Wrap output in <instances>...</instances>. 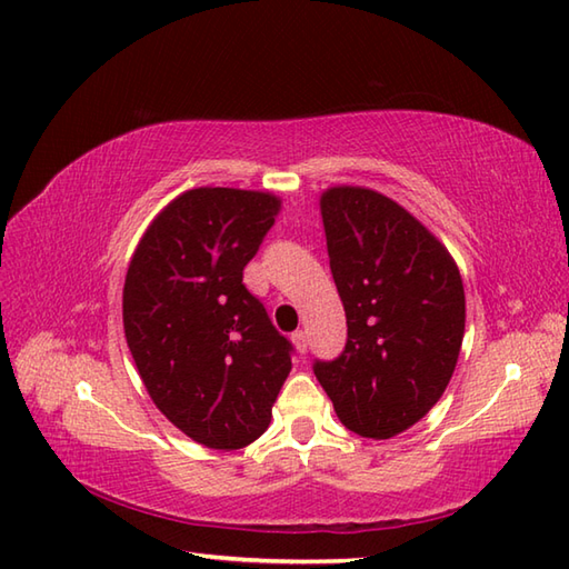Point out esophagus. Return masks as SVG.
<instances>
[{
	"label": "esophagus",
	"mask_w": 569,
	"mask_h": 569,
	"mask_svg": "<svg viewBox=\"0 0 569 569\" xmlns=\"http://www.w3.org/2000/svg\"><path fill=\"white\" fill-rule=\"evenodd\" d=\"M291 340H293V347L298 349L300 355H306V352H308V335H306L303 330L293 332V335H291Z\"/></svg>",
	"instance_id": "esophagus-1"
}]
</instances>
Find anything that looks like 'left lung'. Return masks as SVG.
Wrapping results in <instances>:
<instances>
[{
    "label": "left lung",
    "mask_w": 569,
    "mask_h": 569,
    "mask_svg": "<svg viewBox=\"0 0 569 569\" xmlns=\"http://www.w3.org/2000/svg\"><path fill=\"white\" fill-rule=\"evenodd\" d=\"M347 345L316 377L337 418L361 438L413 428L450 383L465 337V286L442 241L379 190L320 192Z\"/></svg>",
    "instance_id": "obj_1"
}]
</instances>
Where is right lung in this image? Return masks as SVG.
I'll use <instances>...</instances> for the list:
<instances>
[{"mask_svg":"<svg viewBox=\"0 0 569 569\" xmlns=\"http://www.w3.org/2000/svg\"><path fill=\"white\" fill-rule=\"evenodd\" d=\"M278 212L269 190L190 188L153 217L127 269L122 322L139 377L210 450L261 438L293 367L291 345L241 283Z\"/></svg>","mask_w":569,"mask_h":569,"instance_id":"1","label":"right lung"}]
</instances>
